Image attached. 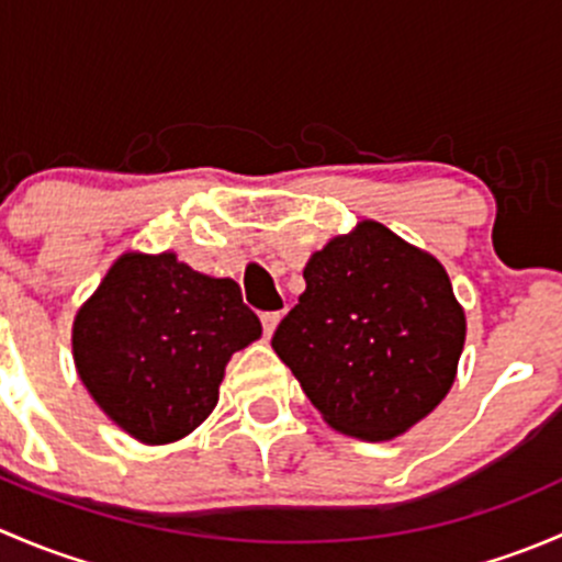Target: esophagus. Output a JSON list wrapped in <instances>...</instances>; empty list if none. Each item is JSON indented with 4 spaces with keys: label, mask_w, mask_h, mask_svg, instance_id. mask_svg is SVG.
Returning a JSON list of instances; mask_svg holds the SVG:
<instances>
[{
    "label": "esophagus",
    "mask_w": 562,
    "mask_h": 562,
    "mask_svg": "<svg viewBox=\"0 0 562 562\" xmlns=\"http://www.w3.org/2000/svg\"><path fill=\"white\" fill-rule=\"evenodd\" d=\"M280 313H263L260 315V323H263V334L266 337H271V334H274V328H277V323H280Z\"/></svg>",
    "instance_id": "1"
}]
</instances>
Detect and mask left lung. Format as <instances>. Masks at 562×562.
<instances>
[{
  "label": "left lung",
  "instance_id": "left-lung-1",
  "mask_svg": "<svg viewBox=\"0 0 562 562\" xmlns=\"http://www.w3.org/2000/svg\"><path fill=\"white\" fill-rule=\"evenodd\" d=\"M304 280L271 348L328 427L381 443L443 402L468 321L435 255L361 220L313 252Z\"/></svg>",
  "mask_w": 562,
  "mask_h": 562
}]
</instances>
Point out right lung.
Returning a JSON list of instances; mask_svg holds the SVG:
<instances>
[{
  "instance_id": "right-lung-1",
  "label": "right lung",
  "mask_w": 562,
  "mask_h": 562,
  "mask_svg": "<svg viewBox=\"0 0 562 562\" xmlns=\"http://www.w3.org/2000/svg\"><path fill=\"white\" fill-rule=\"evenodd\" d=\"M231 277L176 252H124L72 321V359L100 411L146 446L181 440L220 400L231 356L260 339Z\"/></svg>"
}]
</instances>
